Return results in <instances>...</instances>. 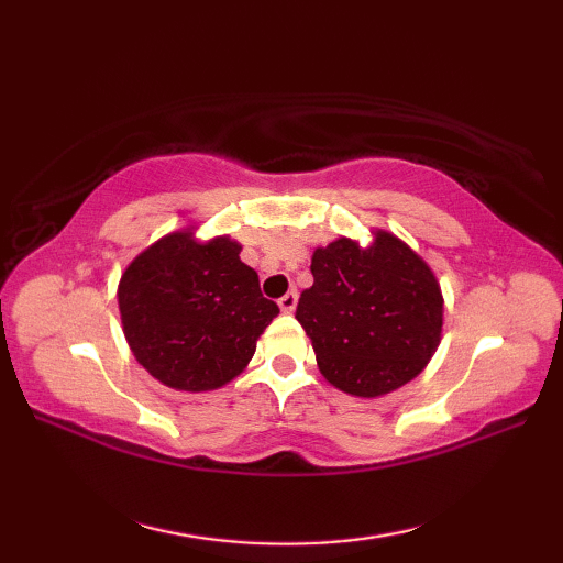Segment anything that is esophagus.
Listing matches in <instances>:
<instances>
[{
	"label": "esophagus",
	"instance_id": "34e87169",
	"mask_svg": "<svg viewBox=\"0 0 563 563\" xmlns=\"http://www.w3.org/2000/svg\"><path fill=\"white\" fill-rule=\"evenodd\" d=\"M278 307L283 309L285 314H292L295 312V307H297V292H288V295H283L280 300H278Z\"/></svg>",
	"mask_w": 563,
	"mask_h": 563
}]
</instances>
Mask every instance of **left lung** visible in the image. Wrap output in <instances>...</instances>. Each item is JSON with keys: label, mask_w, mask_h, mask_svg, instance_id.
Returning <instances> with one entry per match:
<instances>
[{"label": "left lung", "mask_w": 563, "mask_h": 563, "mask_svg": "<svg viewBox=\"0 0 563 563\" xmlns=\"http://www.w3.org/2000/svg\"><path fill=\"white\" fill-rule=\"evenodd\" d=\"M312 275L295 317L329 385L375 399L423 373L440 345L445 300L409 244L387 230H373L367 246L339 236L314 249Z\"/></svg>", "instance_id": "8db88e82"}]
</instances>
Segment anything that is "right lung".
I'll list each match as a JSON object with an SVG mask.
<instances>
[{"mask_svg": "<svg viewBox=\"0 0 563 563\" xmlns=\"http://www.w3.org/2000/svg\"><path fill=\"white\" fill-rule=\"evenodd\" d=\"M227 234L202 239L196 227L164 234L137 254L118 283V309L130 351L162 385L212 391L244 373L256 341L278 317L254 268Z\"/></svg>", "mask_w": 563, "mask_h": 563, "instance_id": "add662e5", "label": "right lung"}]
</instances>
